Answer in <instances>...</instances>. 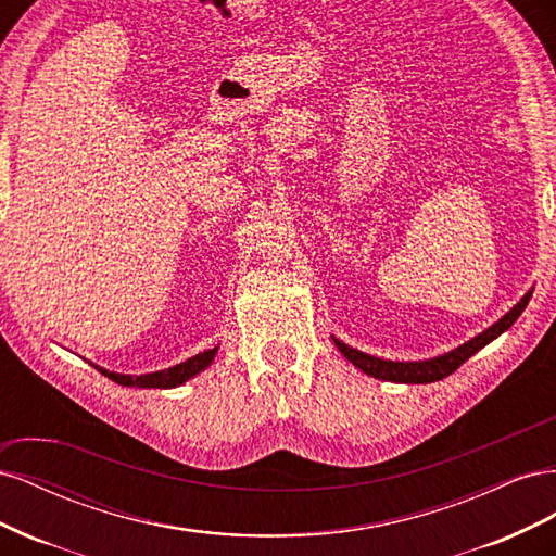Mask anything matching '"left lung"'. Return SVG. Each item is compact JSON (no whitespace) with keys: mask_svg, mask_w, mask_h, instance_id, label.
<instances>
[{"mask_svg":"<svg viewBox=\"0 0 556 556\" xmlns=\"http://www.w3.org/2000/svg\"><path fill=\"white\" fill-rule=\"evenodd\" d=\"M531 299V290L521 296L517 304L503 315L498 323H494L492 327H486L482 333H478L476 339L466 341L464 345L454 348L450 352H445V355H439V357H431V359H419V362H392V359H380V357H374V355H366V352L357 350V348H350L345 345L343 341L336 339V336H331L333 339V345L341 350V355L355 364L359 371H364L366 376L371 378H378V380H387V382H403V384H427V382H435V380H443L447 378L450 374L457 371V368L468 359L473 357L478 350H482L484 345H490L494 339H498V336L503 331H508L515 319L521 315V311L527 308Z\"/></svg>","mask_w":556,"mask_h":556,"instance_id":"left-lung-1","label":"left lung"}]
</instances>
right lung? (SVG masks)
I'll list each match as a JSON object with an SVG mask.
<instances>
[{"label":"right lung","instance_id":"add662e5","mask_svg":"<svg viewBox=\"0 0 556 556\" xmlns=\"http://www.w3.org/2000/svg\"><path fill=\"white\" fill-rule=\"evenodd\" d=\"M217 355V345L211 348V350H204L199 352V355L185 359L176 366H169L164 368V371H155V374H143V376H125V374H115V371H106V368L92 364L99 374H104L106 378H111L113 382L123 384V387H143V390H148V387H155V390H172V387H180L182 382H188L190 378H194L197 374L206 371V368L213 364Z\"/></svg>","mask_w":556,"mask_h":556}]
</instances>
